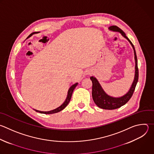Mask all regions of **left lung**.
Instances as JSON below:
<instances>
[{
	"instance_id": "1",
	"label": "left lung",
	"mask_w": 154,
	"mask_h": 154,
	"mask_svg": "<svg viewBox=\"0 0 154 154\" xmlns=\"http://www.w3.org/2000/svg\"><path fill=\"white\" fill-rule=\"evenodd\" d=\"M109 29L113 31H117L120 32L122 35L125 37L131 44L134 51V55H135V78L128 92L125 94V95L119 97V98H114L107 95L105 92L102 89L101 86H100V83H98V80L96 79L95 77H91L90 79L92 82V96L94 103L96 105L103 109H116L121 106L125 105L127 102L130 100L131 97L133 95V93L135 91L137 83L138 80V63H137V57L135 52V49L134 46V45L131 42V40L128 38L126 35V34L118 26H111Z\"/></svg>"
}]
</instances>
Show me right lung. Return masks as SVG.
<instances>
[{"label":"right lung","instance_id":"add662e5","mask_svg":"<svg viewBox=\"0 0 154 154\" xmlns=\"http://www.w3.org/2000/svg\"><path fill=\"white\" fill-rule=\"evenodd\" d=\"M35 33H37V32H34L31 33V34L29 35V37L31 36V35L35 34ZM77 85H78V83H75L74 85H73L72 86H71L70 87V88L69 89L68 92V95H67V97H66V100L65 101L64 103H63L60 106H59V108H56V109H54V110H53V111H48V112L40 111H37V110H35V109H34V110H35L36 112H40V113L45 114H54V113H57V112H59L61 111L62 110H63V109H65V108H66V106L68 105L69 102L70 101V100H71V96H72L73 91H74V89L75 88V87L77 86Z\"/></svg>","mask_w":154,"mask_h":154}]
</instances>
